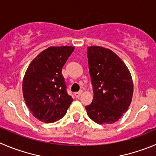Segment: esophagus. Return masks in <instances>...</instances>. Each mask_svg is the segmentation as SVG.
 <instances>
[{
  "mask_svg": "<svg viewBox=\"0 0 156 156\" xmlns=\"http://www.w3.org/2000/svg\"><path fill=\"white\" fill-rule=\"evenodd\" d=\"M81 94H82V91H78V92H75V95L76 98H79Z\"/></svg>",
  "mask_w": 156,
  "mask_h": 156,
  "instance_id": "1",
  "label": "esophagus"
}]
</instances>
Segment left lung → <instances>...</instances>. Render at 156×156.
Segmentation results:
<instances>
[{
	"mask_svg": "<svg viewBox=\"0 0 156 156\" xmlns=\"http://www.w3.org/2000/svg\"><path fill=\"white\" fill-rule=\"evenodd\" d=\"M92 83V102L85 106L90 119L98 124H112L129 108L133 81L126 64L108 48L91 46L87 50Z\"/></svg>",
	"mask_w": 156,
	"mask_h": 156,
	"instance_id": "obj_1",
	"label": "left lung"
}]
</instances>
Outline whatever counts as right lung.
Instances as JSON below:
<instances>
[{
	"instance_id": "add662e5",
	"label": "right lung",
	"mask_w": 156,
	"mask_h": 156,
	"mask_svg": "<svg viewBox=\"0 0 156 156\" xmlns=\"http://www.w3.org/2000/svg\"><path fill=\"white\" fill-rule=\"evenodd\" d=\"M75 47H49L30 62L22 83L23 96L34 117L44 123L62 119L73 98L66 91L62 70Z\"/></svg>"
}]
</instances>
